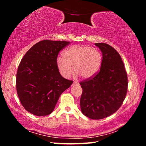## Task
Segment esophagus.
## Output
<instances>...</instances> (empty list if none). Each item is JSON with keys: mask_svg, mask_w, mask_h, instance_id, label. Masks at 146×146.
<instances>
[{"mask_svg": "<svg viewBox=\"0 0 146 146\" xmlns=\"http://www.w3.org/2000/svg\"><path fill=\"white\" fill-rule=\"evenodd\" d=\"M73 85H79V83H78L77 82H74L73 83Z\"/></svg>", "mask_w": 146, "mask_h": 146, "instance_id": "34e87169", "label": "esophagus"}]
</instances>
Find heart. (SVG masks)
I'll return each mask as SVG.
<instances>
[{"mask_svg":"<svg viewBox=\"0 0 146 146\" xmlns=\"http://www.w3.org/2000/svg\"><path fill=\"white\" fill-rule=\"evenodd\" d=\"M102 61V54L98 49L75 45L66 49L63 57L57 58L56 65L59 72L65 78L71 76L74 68L76 76L88 79L98 72Z\"/></svg>","mask_w":146,"mask_h":146,"instance_id":"1","label":"heart"}]
</instances>
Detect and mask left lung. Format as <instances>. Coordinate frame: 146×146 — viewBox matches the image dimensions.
I'll return each instance as SVG.
<instances>
[{
	"label": "left lung",
	"mask_w": 146,
	"mask_h": 146,
	"mask_svg": "<svg viewBox=\"0 0 146 146\" xmlns=\"http://www.w3.org/2000/svg\"><path fill=\"white\" fill-rule=\"evenodd\" d=\"M102 53V64L94 77L80 82V108L83 115L99 120L120 107L127 91V75L120 54L105 43H95Z\"/></svg>",
	"instance_id": "1"
}]
</instances>
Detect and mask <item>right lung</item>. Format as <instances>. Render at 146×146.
I'll use <instances>...</instances> for the list:
<instances>
[{
	"label": "right lung",
	"mask_w": 146,
	"mask_h": 146,
	"mask_svg": "<svg viewBox=\"0 0 146 146\" xmlns=\"http://www.w3.org/2000/svg\"><path fill=\"white\" fill-rule=\"evenodd\" d=\"M70 43L44 40L29 49L19 65L16 89L25 109L37 116L50 114L61 94L72 85L64 78L56 65L58 54Z\"/></svg>",
	"instance_id": "right-lung-1"
}]
</instances>
